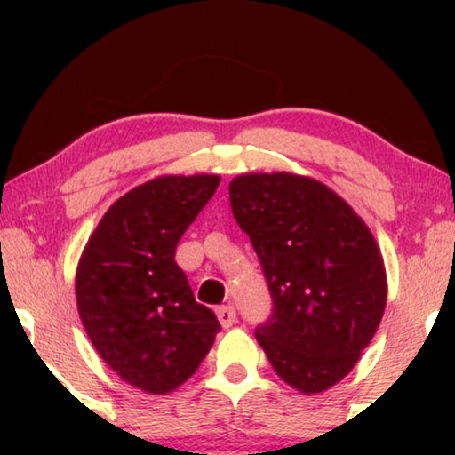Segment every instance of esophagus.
I'll use <instances>...</instances> for the list:
<instances>
[{
  "instance_id": "34e87169",
  "label": "esophagus",
  "mask_w": 455,
  "mask_h": 455,
  "mask_svg": "<svg viewBox=\"0 0 455 455\" xmlns=\"http://www.w3.org/2000/svg\"><path fill=\"white\" fill-rule=\"evenodd\" d=\"M217 317H219V321H220V325L225 327V329L233 327V325H235V321H236V311H235V307H230V305L219 307V309H217Z\"/></svg>"
}]
</instances>
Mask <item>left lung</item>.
Instances as JSON below:
<instances>
[{"label":"left lung","instance_id":"left-lung-1","mask_svg":"<svg viewBox=\"0 0 455 455\" xmlns=\"http://www.w3.org/2000/svg\"><path fill=\"white\" fill-rule=\"evenodd\" d=\"M233 214L263 265L273 315L257 341L281 379L321 394L361 357L387 303L379 246L363 219L311 176L241 174Z\"/></svg>","mask_w":455,"mask_h":455}]
</instances>
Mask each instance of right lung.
<instances>
[{"instance_id": "add662e5", "label": "right lung", "mask_w": 455, "mask_h": 455, "mask_svg": "<svg viewBox=\"0 0 455 455\" xmlns=\"http://www.w3.org/2000/svg\"><path fill=\"white\" fill-rule=\"evenodd\" d=\"M219 182V174L144 182L106 211L82 251L76 268L82 325L104 363L144 394L180 387L220 331L174 260L180 236Z\"/></svg>"}]
</instances>
